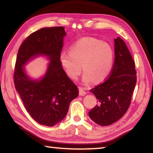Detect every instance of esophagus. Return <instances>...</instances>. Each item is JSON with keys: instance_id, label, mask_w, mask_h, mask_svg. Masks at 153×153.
<instances>
[{"instance_id": "34e87169", "label": "esophagus", "mask_w": 153, "mask_h": 153, "mask_svg": "<svg viewBox=\"0 0 153 153\" xmlns=\"http://www.w3.org/2000/svg\"><path fill=\"white\" fill-rule=\"evenodd\" d=\"M86 94V90H85L84 88H82V87H79V94L80 96H84Z\"/></svg>"}]
</instances>
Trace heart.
I'll list each match as a JSON object with an SVG mask.
<instances>
[{
	"label": "heart",
	"mask_w": 153,
	"mask_h": 153,
	"mask_svg": "<svg viewBox=\"0 0 153 153\" xmlns=\"http://www.w3.org/2000/svg\"><path fill=\"white\" fill-rule=\"evenodd\" d=\"M113 59L112 46L92 37L79 39L71 46L69 52L63 51L60 55L61 65L72 79H76L81 74L82 65L85 84L92 79L97 82L104 80L111 70Z\"/></svg>",
	"instance_id": "heart-1"
}]
</instances>
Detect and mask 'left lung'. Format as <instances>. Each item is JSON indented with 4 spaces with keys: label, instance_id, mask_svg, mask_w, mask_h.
<instances>
[{
    "label": "left lung",
    "instance_id": "8db88e82",
    "mask_svg": "<svg viewBox=\"0 0 153 153\" xmlns=\"http://www.w3.org/2000/svg\"><path fill=\"white\" fill-rule=\"evenodd\" d=\"M115 60L108 77L90 90L98 104L89 111L92 121L109 126L125 115L131 104L136 84L135 62L123 40L115 39Z\"/></svg>",
    "mask_w": 153,
    "mask_h": 153
}]
</instances>
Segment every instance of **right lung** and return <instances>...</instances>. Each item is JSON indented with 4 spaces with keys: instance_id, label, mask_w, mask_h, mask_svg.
<instances>
[{
    "instance_id": "add662e5",
    "label": "right lung",
    "mask_w": 153,
    "mask_h": 153,
    "mask_svg": "<svg viewBox=\"0 0 153 153\" xmlns=\"http://www.w3.org/2000/svg\"><path fill=\"white\" fill-rule=\"evenodd\" d=\"M66 35L64 27H44L28 36L17 53L13 74L15 89L31 117L41 125L54 126L63 120L78 90L67 76L60 62ZM37 55L51 60L45 76L40 81L30 80L22 66Z\"/></svg>"
}]
</instances>
